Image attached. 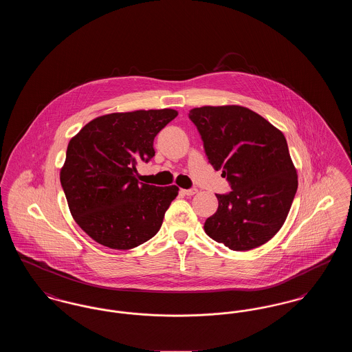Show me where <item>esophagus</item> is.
I'll return each instance as SVG.
<instances>
[{"label": "esophagus", "mask_w": 352, "mask_h": 352, "mask_svg": "<svg viewBox=\"0 0 352 352\" xmlns=\"http://www.w3.org/2000/svg\"><path fill=\"white\" fill-rule=\"evenodd\" d=\"M184 195L187 197H191V195H195L198 192V188H188V190H182Z\"/></svg>", "instance_id": "1"}]
</instances>
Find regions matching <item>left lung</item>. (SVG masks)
I'll use <instances>...</instances> for the list:
<instances>
[{"instance_id": "obj_1", "label": "left lung", "mask_w": 352, "mask_h": 352, "mask_svg": "<svg viewBox=\"0 0 352 352\" xmlns=\"http://www.w3.org/2000/svg\"><path fill=\"white\" fill-rule=\"evenodd\" d=\"M208 162L231 186L217 194L218 211L204 231L232 251H250L280 231L297 192V171L284 134L240 105L201 107L188 113Z\"/></svg>"}]
</instances>
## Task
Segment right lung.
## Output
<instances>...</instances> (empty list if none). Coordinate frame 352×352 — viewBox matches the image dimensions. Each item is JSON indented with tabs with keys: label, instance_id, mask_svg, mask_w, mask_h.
Wrapping results in <instances>:
<instances>
[{
	"label": "right lung",
	"instance_id": "1",
	"mask_svg": "<svg viewBox=\"0 0 352 352\" xmlns=\"http://www.w3.org/2000/svg\"><path fill=\"white\" fill-rule=\"evenodd\" d=\"M177 116L174 109L111 113L69 140L60 184L72 218L96 243L132 250L160 231L179 188L138 182L135 165L151 161L154 137Z\"/></svg>",
	"mask_w": 352,
	"mask_h": 352
}]
</instances>
